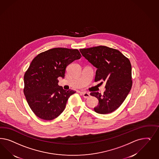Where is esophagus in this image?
Masks as SVG:
<instances>
[{"label": "esophagus", "mask_w": 159, "mask_h": 159, "mask_svg": "<svg viewBox=\"0 0 159 159\" xmlns=\"http://www.w3.org/2000/svg\"><path fill=\"white\" fill-rule=\"evenodd\" d=\"M81 95H82V96L84 97L85 98H88L90 97V95H89V93H88L87 92H82L80 93Z\"/></svg>", "instance_id": "34e87169"}]
</instances>
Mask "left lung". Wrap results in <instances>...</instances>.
<instances>
[{
	"label": "left lung",
	"mask_w": 159,
	"mask_h": 159,
	"mask_svg": "<svg viewBox=\"0 0 159 159\" xmlns=\"http://www.w3.org/2000/svg\"><path fill=\"white\" fill-rule=\"evenodd\" d=\"M80 51L97 68L95 81L106 82L103 95L98 92L91 93L99 101L94 111L100 114L112 112L122 105L132 86L130 62L119 50L108 47L99 46Z\"/></svg>",
	"instance_id": "1"
}]
</instances>
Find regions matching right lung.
<instances>
[{
	"mask_svg": "<svg viewBox=\"0 0 159 159\" xmlns=\"http://www.w3.org/2000/svg\"><path fill=\"white\" fill-rule=\"evenodd\" d=\"M81 55L77 49L54 48L43 52L32 60L24 76V93L37 116L50 120L65 109L70 97L75 93L58 85V78H64L68 65Z\"/></svg>",
	"mask_w": 159,
	"mask_h": 159,
	"instance_id": "1",
	"label": "right lung"
}]
</instances>
